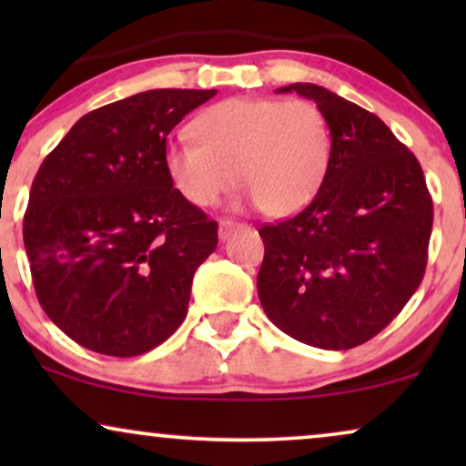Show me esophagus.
Here are the masks:
<instances>
[{
    "mask_svg": "<svg viewBox=\"0 0 466 466\" xmlns=\"http://www.w3.org/2000/svg\"><path fill=\"white\" fill-rule=\"evenodd\" d=\"M238 227H239V222H235V220H228V218L220 220V222H218V235H220V239H222V241L228 239V235H231Z\"/></svg>",
    "mask_w": 466,
    "mask_h": 466,
    "instance_id": "obj_1",
    "label": "esophagus"
}]
</instances>
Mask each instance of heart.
I'll return each instance as SVG.
<instances>
[{
  "instance_id": "1",
  "label": "heart",
  "mask_w": 466,
  "mask_h": 466,
  "mask_svg": "<svg viewBox=\"0 0 466 466\" xmlns=\"http://www.w3.org/2000/svg\"><path fill=\"white\" fill-rule=\"evenodd\" d=\"M195 142L165 148V171L195 208H209L235 180L267 216L308 208L327 177L330 133L320 107L305 99L233 97L209 106L190 125Z\"/></svg>"
}]
</instances>
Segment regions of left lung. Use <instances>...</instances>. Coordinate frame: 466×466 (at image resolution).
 <instances>
[{
    "label": "left lung",
    "mask_w": 466,
    "mask_h": 466,
    "mask_svg": "<svg viewBox=\"0 0 466 466\" xmlns=\"http://www.w3.org/2000/svg\"><path fill=\"white\" fill-rule=\"evenodd\" d=\"M276 93H297L320 107L330 161L303 212L260 227V305L297 341L356 348L386 329L422 282L431 193L418 158L375 114L309 82Z\"/></svg>",
    "instance_id": "obj_1"
}]
</instances>
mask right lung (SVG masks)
<instances>
[{
  "instance_id": "right-lung-1",
  "label": "right lung",
  "mask_w": 466,
  "mask_h": 466,
  "mask_svg": "<svg viewBox=\"0 0 466 466\" xmlns=\"http://www.w3.org/2000/svg\"><path fill=\"white\" fill-rule=\"evenodd\" d=\"M216 91L155 88L88 112L44 158L23 220L46 316L93 352L137 356L187 318L218 225L165 171L167 136Z\"/></svg>"
}]
</instances>
